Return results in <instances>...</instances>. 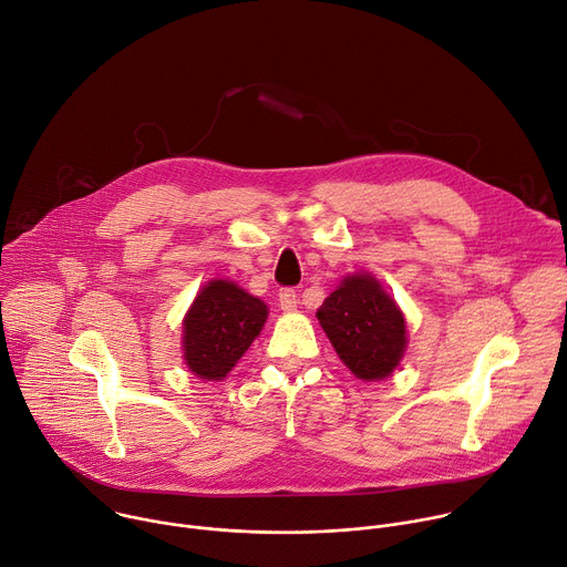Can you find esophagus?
<instances>
[{
  "instance_id": "34e87169",
  "label": "esophagus",
  "mask_w": 567,
  "mask_h": 567,
  "mask_svg": "<svg viewBox=\"0 0 567 567\" xmlns=\"http://www.w3.org/2000/svg\"><path fill=\"white\" fill-rule=\"evenodd\" d=\"M278 300H280L282 311H293V309L298 307V293H296V289H280Z\"/></svg>"
}]
</instances>
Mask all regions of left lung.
<instances>
[{
  "instance_id": "obj_1",
  "label": "left lung",
  "mask_w": 567,
  "mask_h": 567,
  "mask_svg": "<svg viewBox=\"0 0 567 567\" xmlns=\"http://www.w3.org/2000/svg\"><path fill=\"white\" fill-rule=\"evenodd\" d=\"M316 316L341 361L363 381L390 377L406 352V320L370 274L346 276Z\"/></svg>"
}]
</instances>
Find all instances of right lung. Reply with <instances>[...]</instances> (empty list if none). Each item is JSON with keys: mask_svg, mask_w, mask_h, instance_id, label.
<instances>
[{"mask_svg": "<svg viewBox=\"0 0 567 567\" xmlns=\"http://www.w3.org/2000/svg\"><path fill=\"white\" fill-rule=\"evenodd\" d=\"M267 305L228 280L204 285L184 318V361L206 381L224 379L267 322Z\"/></svg>", "mask_w": 567, "mask_h": 567, "instance_id": "obj_1", "label": "right lung"}]
</instances>
